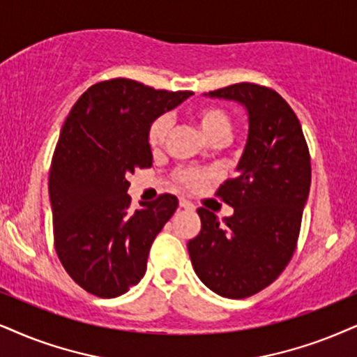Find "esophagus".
<instances>
[{
	"instance_id": "obj_1",
	"label": "esophagus",
	"mask_w": 357,
	"mask_h": 357,
	"mask_svg": "<svg viewBox=\"0 0 357 357\" xmlns=\"http://www.w3.org/2000/svg\"><path fill=\"white\" fill-rule=\"evenodd\" d=\"M179 207H183V209H186V211H194L192 202H189L188 199H184V197H181V199H179Z\"/></svg>"
}]
</instances>
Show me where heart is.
<instances>
[{"label":"heart","mask_w":357,"mask_h":357,"mask_svg":"<svg viewBox=\"0 0 357 357\" xmlns=\"http://www.w3.org/2000/svg\"><path fill=\"white\" fill-rule=\"evenodd\" d=\"M197 123H199L201 132L204 133V137L209 139V142H215V139H225L229 137L232 128L231 116L227 115V112L222 110L219 107H202L196 112ZM171 121L166 115L158 116V119L153 121L150 130H148V145H150L153 150L160 148L163 145L166 135H168ZM209 178V173L207 171H199V169H186L179 174V181L186 184L189 188L199 186Z\"/></svg>","instance_id":"1"}]
</instances>
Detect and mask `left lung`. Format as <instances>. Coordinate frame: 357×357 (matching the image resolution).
<instances>
[{
	"label": "left lung",
	"mask_w": 357,
	"mask_h": 357,
	"mask_svg": "<svg viewBox=\"0 0 357 357\" xmlns=\"http://www.w3.org/2000/svg\"><path fill=\"white\" fill-rule=\"evenodd\" d=\"M204 96L241 103L249 133L237 176L218 191L234 214L219 220L199 207L201 232L188 252L207 288L247 298L268 287L295 252L310 194V153L295 112L275 90L242 82Z\"/></svg>",
	"instance_id": "obj_1"
}]
</instances>
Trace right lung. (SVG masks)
<instances>
[{
	"instance_id": "obj_1",
	"label": "right lung",
	"mask_w": 357,
	"mask_h": 357,
	"mask_svg": "<svg viewBox=\"0 0 357 357\" xmlns=\"http://www.w3.org/2000/svg\"><path fill=\"white\" fill-rule=\"evenodd\" d=\"M191 96L112 79L72 107L49 169V201L57 257L85 291L115 298L145 275L151 243L178 197L163 194L130 211L126 176L150 168L151 123Z\"/></svg>"
}]
</instances>
